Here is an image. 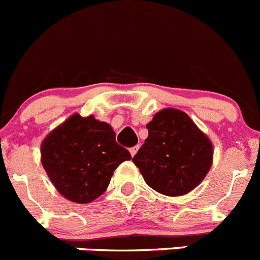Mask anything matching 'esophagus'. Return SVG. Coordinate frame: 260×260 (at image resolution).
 Masks as SVG:
<instances>
[{
  "instance_id": "obj_1",
  "label": "esophagus",
  "mask_w": 260,
  "mask_h": 260,
  "mask_svg": "<svg viewBox=\"0 0 260 260\" xmlns=\"http://www.w3.org/2000/svg\"><path fill=\"white\" fill-rule=\"evenodd\" d=\"M138 150H139V146H134V147H132V148H130V153H132V156H134L135 153L138 152Z\"/></svg>"
}]
</instances>
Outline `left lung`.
I'll use <instances>...</instances> for the list:
<instances>
[{
	"mask_svg": "<svg viewBox=\"0 0 260 260\" xmlns=\"http://www.w3.org/2000/svg\"><path fill=\"white\" fill-rule=\"evenodd\" d=\"M148 138L133 157L147 185L180 197L195 189L212 165V143L185 112L167 108L147 123Z\"/></svg>",
	"mask_w": 260,
	"mask_h": 260,
	"instance_id": "left-lung-1",
	"label": "left lung"
}]
</instances>
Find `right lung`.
I'll use <instances>...</instances> for the list:
<instances>
[{"mask_svg": "<svg viewBox=\"0 0 260 260\" xmlns=\"http://www.w3.org/2000/svg\"><path fill=\"white\" fill-rule=\"evenodd\" d=\"M130 158L112 126L93 116L73 114L41 143V162L54 187L80 204L99 198L116 168Z\"/></svg>", "mask_w": 260, "mask_h": 260, "instance_id": "1", "label": "right lung"}]
</instances>
